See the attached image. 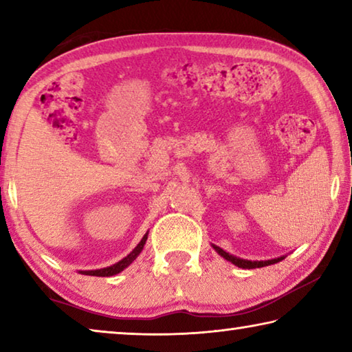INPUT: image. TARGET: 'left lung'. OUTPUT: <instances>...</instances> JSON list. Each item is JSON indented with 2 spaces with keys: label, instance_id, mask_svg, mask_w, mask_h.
Instances as JSON below:
<instances>
[{
  "label": "left lung",
  "instance_id": "8db88e82",
  "mask_svg": "<svg viewBox=\"0 0 352 352\" xmlns=\"http://www.w3.org/2000/svg\"><path fill=\"white\" fill-rule=\"evenodd\" d=\"M212 247H214V250H216V252H217L220 256H222V258H225L226 261H230V262H233L234 265L241 267V269H259V267H265V265L276 264V262L284 259V258H276V259H270V261H247V259L236 258V256L223 252V250L220 248V247H216V245H212Z\"/></svg>",
  "mask_w": 352,
  "mask_h": 352
}]
</instances>
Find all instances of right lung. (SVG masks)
<instances>
[{
	"label": "right lung",
	"mask_w": 352,
	"mask_h": 352,
	"mask_svg": "<svg viewBox=\"0 0 352 352\" xmlns=\"http://www.w3.org/2000/svg\"><path fill=\"white\" fill-rule=\"evenodd\" d=\"M147 241V234H144V237H142L141 242L138 243V245L135 247V250L130 254H127L126 258L121 259L119 262H116L115 265H110L107 267V269H100V270H91V272H80L83 273V275H90V276H113L116 275V273L122 272L124 269H127V267L132 264V262L138 258V254L141 253V250L144 248V243Z\"/></svg>",
	"instance_id": "right-lung-1"
}]
</instances>
